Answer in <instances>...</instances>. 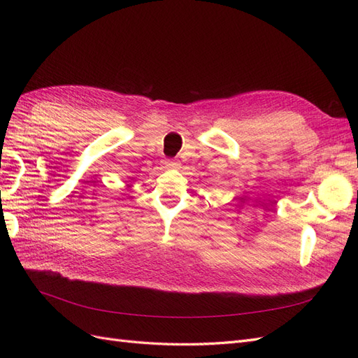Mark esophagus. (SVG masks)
Segmentation results:
<instances>
[{
	"label": "esophagus",
	"mask_w": 358,
	"mask_h": 358,
	"mask_svg": "<svg viewBox=\"0 0 358 358\" xmlns=\"http://www.w3.org/2000/svg\"><path fill=\"white\" fill-rule=\"evenodd\" d=\"M162 164H164L166 169H176L179 166V162L176 159H164Z\"/></svg>",
	"instance_id": "34e87169"
}]
</instances>
